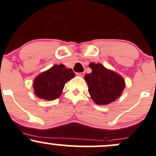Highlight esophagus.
<instances>
[{
  "mask_svg": "<svg viewBox=\"0 0 156 156\" xmlns=\"http://www.w3.org/2000/svg\"><path fill=\"white\" fill-rule=\"evenodd\" d=\"M85 72H82V73H76V75L79 76H83L84 75Z\"/></svg>",
  "mask_w": 156,
  "mask_h": 156,
  "instance_id": "obj_1",
  "label": "esophagus"
}]
</instances>
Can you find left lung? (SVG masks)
Segmentation results:
<instances>
[{"label":"left lung","instance_id":"8db88e82","mask_svg":"<svg viewBox=\"0 0 156 156\" xmlns=\"http://www.w3.org/2000/svg\"><path fill=\"white\" fill-rule=\"evenodd\" d=\"M89 67L92 71L85 75L84 78L94 102L98 105H105L116 100L126 87L124 79L100 63L91 62Z\"/></svg>","mask_w":156,"mask_h":156}]
</instances>
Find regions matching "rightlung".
Segmentation results:
<instances>
[{
	"label": "right lung",
	"mask_w": 156,
	"mask_h": 156,
	"mask_svg": "<svg viewBox=\"0 0 156 156\" xmlns=\"http://www.w3.org/2000/svg\"><path fill=\"white\" fill-rule=\"evenodd\" d=\"M74 76L71 68H67L64 65H54L34 79V94L39 98L53 101L62 94L65 83Z\"/></svg>",
	"instance_id": "add662e5"
}]
</instances>
